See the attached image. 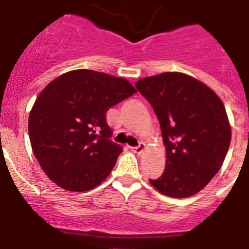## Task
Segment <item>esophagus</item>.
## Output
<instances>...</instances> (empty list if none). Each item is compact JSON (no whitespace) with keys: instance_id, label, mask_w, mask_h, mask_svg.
Instances as JSON below:
<instances>
[{"instance_id":"esophagus-1","label":"esophagus","mask_w":249,"mask_h":249,"mask_svg":"<svg viewBox=\"0 0 249 249\" xmlns=\"http://www.w3.org/2000/svg\"><path fill=\"white\" fill-rule=\"evenodd\" d=\"M131 149H132V151H133V153L142 154L144 150H145V144L141 143L138 146H133V148H131Z\"/></svg>"}]
</instances>
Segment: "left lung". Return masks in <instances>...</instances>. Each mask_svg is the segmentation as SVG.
I'll list each match as a JSON object with an SVG mask.
<instances>
[{
	"label": "left lung",
	"mask_w": 249,
	"mask_h": 249,
	"mask_svg": "<svg viewBox=\"0 0 249 249\" xmlns=\"http://www.w3.org/2000/svg\"><path fill=\"white\" fill-rule=\"evenodd\" d=\"M136 87L153 106L166 149L164 172L149 182L167 197H192L217 174L229 150L231 126L221 99L181 72L142 78Z\"/></svg>",
	"instance_id": "left-lung-1"
}]
</instances>
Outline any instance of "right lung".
Listing matches in <instances>:
<instances>
[{
  "instance_id": "add662e5",
  "label": "right lung",
  "mask_w": 249,
  "mask_h": 249,
  "mask_svg": "<svg viewBox=\"0 0 249 249\" xmlns=\"http://www.w3.org/2000/svg\"><path fill=\"white\" fill-rule=\"evenodd\" d=\"M137 93L124 78L74 70L50 82L28 120L33 153L46 176L70 192L105 181L122 151L110 141L106 111Z\"/></svg>"
}]
</instances>
